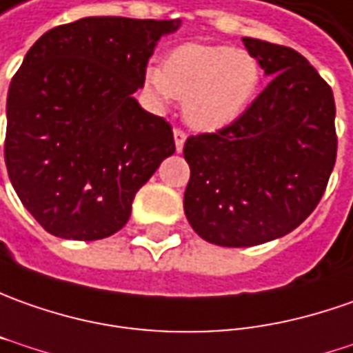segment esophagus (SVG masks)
Listing matches in <instances>:
<instances>
[{"mask_svg":"<svg viewBox=\"0 0 353 353\" xmlns=\"http://www.w3.org/2000/svg\"><path fill=\"white\" fill-rule=\"evenodd\" d=\"M184 141H186V132L181 130V128H174V145H176V151L181 153L182 148H184Z\"/></svg>","mask_w":353,"mask_h":353,"instance_id":"obj_1","label":"esophagus"}]
</instances>
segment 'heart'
I'll list each match as a JSON object with an SVG mask.
<instances>
[{
    "label": "heart",
    "instance_id": "obj_1",
    "mask_svg": "<svg viewBox=\"0 0 353 353\" xmlns=\"http://www.w3.org/2000/svg\"><path fill=\"white\" fill-rule=\"evenodd\" d=\"M262 68L247 52L231 46L186 42L171 50L163 65L148 68L145 87L153 101L167 106L184 101L186 122L202 132L233 124L259 93Z\"/></svg>",
    "mask_w": 353,
    "mask_h": 353
}]
</instances>
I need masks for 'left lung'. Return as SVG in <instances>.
Listing matches in <instances>:
<instances>
[{
	"label": "left lung",
	"mask_w": 353,
	"mask_h": 353,
	"mask_svg": "<svg viewBox=\"0 0 353 353\" xmlns=\"http://www.w3.org/2000/svg\"><path fill=\"white\" fill-rule=\"evenodd\" d=\"M243 44L272 81L233 124L184 143V214L219 247H254L301 225L336 163L330 85L293 48L248 37Z\"/></svg>",
	"instance_id": "8db88e82"
}]
</instances>
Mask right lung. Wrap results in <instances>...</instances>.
Returning <instances> with one entry per match:
<instances>
[{"instance_id": "1", "label": "right lung", "mask_w": 353, "mask_h": 353, "mask_svg": "<svg viewBox=\"0 0 353 353\" xmlns=\"http://www.w3.org/2000/svg\"><path fill=\"white\" fill-rule=\"evenodd\" d=\"M179 19L85 17L44 32L7 93L6 165L48 233L97 241L126 225L139 188L174 153L171 124L132 97Z\"/></svg>"}]
</instances>
